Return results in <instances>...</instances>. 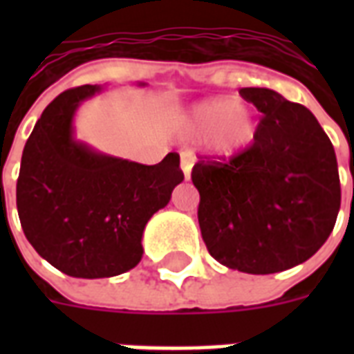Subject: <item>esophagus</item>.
I'll use <instances>...</instances> for the list:
<instances>
[{
    "label": "esophagus",
    "mask_w": 354,
    "mask_h": 354,
    "mask_svg": "<svg viewBox=\"0 0 354 354\" xmlns=\"http://www.w3.org/2000/svg\"><path fill=\"white\" fill-rule=\"evenodd\" d=\"M193 163H194V156L191 154V152H182V154H180V167H182L185 180H189V178H191V169H193Z\"/></svg>",
    "instance_id": "1"
}]
</instances>
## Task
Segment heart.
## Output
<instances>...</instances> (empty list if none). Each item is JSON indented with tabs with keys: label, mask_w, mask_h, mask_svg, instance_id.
Wrapping results in <instances>:
<instances>
[{
	"label": "heart",
	"mask_w": 354,
	"mask_h": 354,
	"mask_svg": "<svg viewBox=\"0 0 354 354\" xmlns=\"http://www.w3.org/2000/svg\"><path fill=\"white\" fill-rule=\"evenodd\" d=\"M183 132L193 138L207 133V147L216 156H233L253 141L255 121L248 108L232 99H211L189 110Z\"/></svg>",
	"instance_id": "heart-1"
}]
</instances>
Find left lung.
Returning a JSON list of instances; mask_svg holds the SVG:
<instances>
[{
	"label": "left lung",
	"instance_id": "obj_1",
	"mask_svg": "<svg viewBox=\"0 0 354 354\" xmlns=\"http://www.w3.org/2000/svg\"><path fill=\"white\" fill-rule=\"evenodd\" d=\"M239 93L263 118L248 149L193 167L200 232L227 268L275 274L305 263L329 239L342 202L338 163L308 108L268 88Z\"/></svg>",
	"mask_w": 354,
	"mask_h": 354
}]
</instances>
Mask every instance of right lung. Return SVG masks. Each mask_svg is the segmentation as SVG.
I'll use <instances>...</instances> for the list:
<instances>
[{"label": "right lung", "instance_id": "right-lung-1", "mask_svg": "<svg viewBox=\"0 0 354 354\" xmlns=\"http://www.w3.org/2000/svg\"><path fill=\"white\" fill-rule=\"evenodd\" d=\"M101 90L79 86L44 110L25 143L16 183L27 241L55 268L82 279L132 270L143 257L147 222L183 180L176 152L141 165L73 138L75 110Z\"/></svg>", "mask_w": 354, "mask_h": 354}]
</instances>
